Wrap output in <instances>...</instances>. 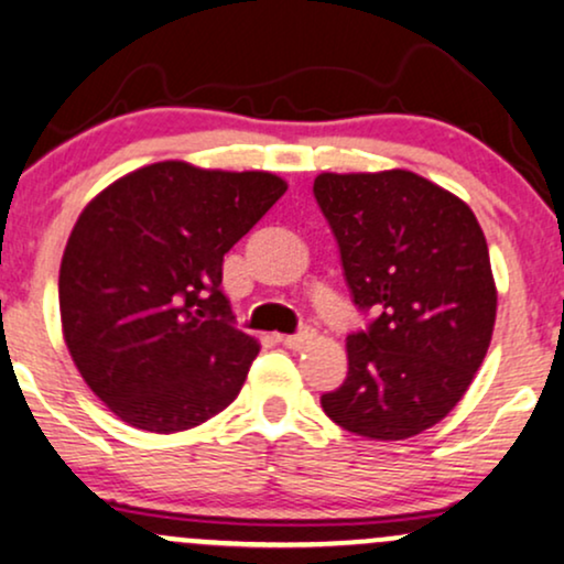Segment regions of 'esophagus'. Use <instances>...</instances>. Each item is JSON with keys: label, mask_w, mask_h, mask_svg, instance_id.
I'll return each instance as SVG.
<instances>
[{"label": "esophagus", "mask_w": 564, "mask_h": 564, "mask_svg": "<svg viewBox=\"0 0 564 564\" xmlns=\"http://www.w3.org/2000/svg\"><path fill=\"white\" fill-rule=\"evenodd\" d=\"M312 338H315V330L304 328V330H300V334L278 336V341H281L283 347H289V349H304V347H307V344L312 341Z\"/></svg>", "instance_id": "esophagus-1"}]
</instances>
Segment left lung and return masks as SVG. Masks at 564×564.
Returning <instances> with one entry per match:
<instances>
[{
  "instance_id": "1",
  "label": "left lung",
  "mask_w": 564,
  "mask_h": 564,
  "mask_svg": "<svg viewBox=\"0 0 564 564\" xmlns=\"http://www.w3.org/2000/svg\"><path fill=\"white\" fill-rule=\"evenodd\" d=\"M351 300L376 312L347 338L349 372L321 397L357 436L402 441L454 410L484 362L497 321L486 236L459 196L410 171L321 173Z\"/></svg>"
}]
</instances>
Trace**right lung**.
<instances>
[{"label": "right lung", "mask_w": 564, "mask_h": 564, "mask_svg": "<svg viewBox=\"0 0 564 564\" xmlns=\"http://www.w3.org/2000/svg\"><path fill=\"white\" fill-rule=\"evenodd\" d=\"M286 194L273 173L167 160L88 202L59 264L73 362L133 429L202 425L239 397L260 344L236 328L223 257Z\"/></svg>", "instance_id": "add662e5"}]
</instances>
